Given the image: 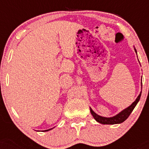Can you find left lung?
I'll list each match as a JSON object with an SVG mask.
<instances>
[{"label": "left lung", "instance_id": "8db88e82", "mask_svg": "<svg viewBox=\"0 0 149 149\" xmlns=\"http://www.w3.org/2000/svg\"><path fill=\"white\" fill-rule=\"evenodd\" d=\"M135 52H136L137 54V51H136V48L134 47ZM142 81V80H141ZM142 84V83H141ZM141 93L139 94V95L138 96V97L136 98V100L133 102L130 105L129 107H127V108L124 109L123 110H122L118 114V115H115L113 117H110V118H106V117H102L100 116V115H97V113L94 112L92 110L91 107H90V112H91V114L92 115L93 118L96 120V121L98 122V123H101V124H104V125H115V124H120V123H123L127 118L129 117V115H130L133 110L134 109L135 107L136 106L138 102H139L140 98H141Z\"/></svg>", "mask_w": 149, "mask_h": 149}]
</instances>
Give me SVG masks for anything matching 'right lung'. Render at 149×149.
<instances>
[{"label": "right lung", "mask_w": 149, "mask_h": 149, "mask_svg": "<svg viewBox=\"0 0 149 149\" xmlns=\"http://www.w3.org/2000/svg\"><path fill=\"white\" fill-rule=\"evenodd\" d=\"M54 127H52V128H51V129H49V130H42V132H46V131H49V130H52V129H53ZM37 131H39V130H37Z\"/></svg>", "instance_id": "right-lung-1"}]
</instances>
